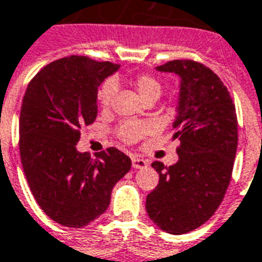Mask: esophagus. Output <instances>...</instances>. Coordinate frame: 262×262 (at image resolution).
Segmentation results:
<instances>
[{
	"mask_svg": "<svg viewBox=\"0 0 262 262\" xmlns=\"http://www.w3.org/2000/svg\"><path fill=\"white\" fill-rule=\"evenodd\" d=\"M132 166L135 169H142L145 168V166H148V161H145L142 158L133 157L132 158Z\"/></svg>",
	"mask_w": 262,
	"mask_h": 262,
	"instance_id": "1",
	"label": "esophagus"
}]
</instances>
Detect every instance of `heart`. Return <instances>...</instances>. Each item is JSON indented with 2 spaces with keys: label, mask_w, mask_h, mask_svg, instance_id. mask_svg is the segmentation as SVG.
<instances>
[{
  "label": "heart",
  "mask_w": 262,
  "mask_h": 262,
  "mask_svg": "<svg viewBox=\"0 0 262 262\" xmlns=\"http://www.w3.org/2000/svg\"><path fill=\"white\" fill-rule=\"evenodd\" d=\"M116 83L117 81H106L98 92V102L102 109H107L111 106L114 94H116ZM132 83L145 102L157 100L162 93L161 82L150 74H137L132 80ZM149 132H150V125L146 122H125L118 127V136L122 141L127 144L137 142L145 135H148Z\"/></svg>",
  "instance_id": "heart-1"
}]
</instances>
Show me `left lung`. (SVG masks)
<instances>
[{
	"instance_id": "obj_1",
	"label": "left lung",
	"mask_w": 262,
	"mask_h": 262,
	"mask_svg": "<svg viewBox=\"0 0 262 262\" xmlns=\"http://www.w3.org/2000/svg\"><path fill=\"white\" fill-rule=\"evenodd\" d=\"M156 69L180 76L173 122L179 161L151 164L160 180L146 197V212L160 229L184 234L214 214L229 186L238 141L236 107L220 77L202 63L174 60Z\"/></svg>"
}]
</instances>
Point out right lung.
<instances>
[{
	"label": "right lung",
	"mask_w": 262,
	"mask_h": 262,
	"mask_svg": "<svg viewBox=\"0 0 262 262\" xmlns=\"http://www.w3.org/2000/svg\"><path fill=\"white\" fill-rule=\"evenodd\" d=\"M120 65L85 56L53 61L33 77L19 114V155L37 204L56 223L82 228L105 213L130 158L109 148L77 150L81 127L97 117L98 86Z\"/></svg>",
	"instance_id": "right-lung-1"
}]
</instances>
